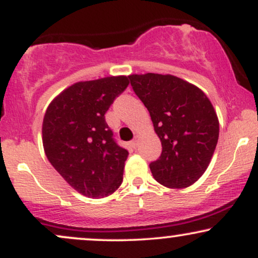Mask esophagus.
Here are the masks:
<instances>
[{
    "label": "esophagus",
    "instance_id": "esophagus-1",
    "mask_svg": "<svg viewBox=\"0 0 258 258\" xmlns=\"http://www.w3.org/2000/svg\"><path fill=\"white\" fill-rule=\"evenodd\" d=\"M138 143H139V136H135V138H133V142H132L133 147H135V148L137 147Z\"/></svg>",
    "mask_w": 258,
    "mask_h": 258
}]
</instances>
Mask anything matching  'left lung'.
Returning <instances> with one entry per match:
<instances>
[{
    "label": "left lung",
    "instance_id": "left-lung-1",
    "mask_svg": "<svg viewBox=\"0 0 258 258\" xmlns=\"http://www.w3.org/2000/svg\"><path fill=\"white\" fill-rule=\"evenodd\" d=\"M152 117L162 153L149 165L167 188H186L203 176L217 146L220 122L214 105L197 86L173 75L128 76Z\"/></svg>",
    "mask_w": 258,
    "mask_h": 258
}]
</instances>
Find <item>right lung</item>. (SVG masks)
I'll use <instances>...</instances> for the list:
<instances>
[{
  "mask_svg": "<svg viewBox=\"0 0 258 258\" xmlns=\"http://www.w3.org/2000/svg\"><path fill=\"white\" fill-rule=\"evenodd\" d=\"M128 76L76 82L49 103L42 123L47 159L76 191L104 198L122 183L128 152L112 138L105 112L128 86Z\"/></svg>",
  "mask_w": 258,
  "mask_h": 258,
  "instance_id": "right-lung-1",
  "label": "right lung"
}]
</instances>
